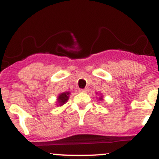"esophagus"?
<instances>
[{"mask_svg":"<svg viewBox=\"0 0 159 159\" xmlns=\"http://www.w3.org/2000/svg\"><path fill=\"white\" fill-rule=\"evenodd\" d=\"M88 89H79L80 92H88Z\"/></svg>","mask_w":159,"mask_h":159,"instance_id":"34e87169","label":"esophagus"}]
</instances>
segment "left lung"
<instances>
[{
	"label": "left lung",
	"instance_id": "left-lung-1",
	"mask_svg": "<svg viewBox=\"0 0 159 159\" xmlns=\"http://www.w3.org/2000/svg\"><path fill=\"white\" fill-rule=\"evenodd\" d=\"M100 99H101V100H102V97H101V98H100Z\"/></svg>",
	"mask_w": 159,
	"mask_h": 159
}]
</instances>
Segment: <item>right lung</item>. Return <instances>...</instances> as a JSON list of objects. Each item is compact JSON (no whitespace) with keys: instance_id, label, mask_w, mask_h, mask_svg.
<instances>
[{"instance_id":"obj_1","label":"right lung","mask_w":159,"mask_h":159,"mask_svg":"<svg viewBox=\"0 0 159 159\" xmlns=\"http://www.w3.org/2000/svg\"><path fill=\"white\" fill-rule=\"evenodd\" d=\"M69 95H70V92H63L60 94L57 97V102L59 103L58 106H63L65 104L68 100Z\"/></svg>"}]
</instances>
